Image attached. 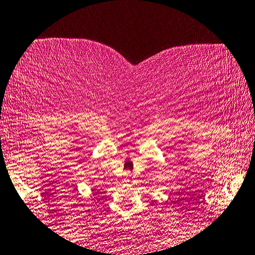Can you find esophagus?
Instances as JSON below:
<instances>
[{"label":"esophagus","mask_w":255,"mask_h":255,"mask_svg":"<svg viewBox=\"0 0 255 255\" xmlns=\"http://www.w3.org/2000/svg\"><path fill=\"white\" fill-rule=\"evenodd\" d=\"M125 175H126V178H127V179H128L129 177H130V174H129V173H126Z\"/></svg>","instance_id":"1"}]
</instances>
